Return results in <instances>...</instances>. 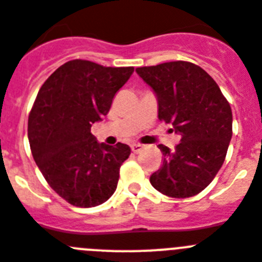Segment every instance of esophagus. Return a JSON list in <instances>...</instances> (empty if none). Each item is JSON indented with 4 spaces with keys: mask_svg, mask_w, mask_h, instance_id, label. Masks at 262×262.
Returning <instances> with one entry per match:
<instances>
[{
    "mask_svg": "<svg viewBox=\"0 0 262 262\" xmlns=\"http://www.w3.org/2000/svg\"><path fill=\"white\" fill-rule=\"evenodd\" d=\"M130 147H132V151H133L134 154H138V152L143 148V145H141V143H133Z\"/></svg>",
    "mask_w": 262,
    "mask_h": 262,
    "instance_id": "esophagus-1",
    "label": "esophagus"
}]
</instances>
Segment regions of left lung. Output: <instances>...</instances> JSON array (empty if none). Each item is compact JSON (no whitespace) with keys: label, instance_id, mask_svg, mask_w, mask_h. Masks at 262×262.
<instances>
[{"label":"left lung","instance_id":"obj_1","mask_svg":"<svg viewBox=\"0 0 262 262\" xmlns=\"http://www.w3.org/2000/svg\"><path fill=\"white\" fill-rule=\"evenodd\" d=\"M136 72L157 95L158 119L172 124L180 134L173 151L159 145L163 164L150 176V183L173 199L199 194L225 162L232 137L230 103L210 75L188 61L137 68Z\"/></svg>","mask_w":262,"mask_h":262}]
</instances>
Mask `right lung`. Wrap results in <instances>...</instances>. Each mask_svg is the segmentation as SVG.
<instances>
[{"instance_id": "right-lung-1", "label": "right lung", "mask_w": 262, "mask_h": 262, "mask_svg": "<svg viewBox=\"0 0 262 262\" xmlns=\"http://www.w3.org/2000/svg\"><path fill=\"white\" fill-rule=\"evenodd\" d=\"M133 72V67L72 60L52 73L37 93L28 115L32 157L49 187L73 206H98L116 190L130 147L99 143L91 126L108 114Z\"/></svg>"}]
</instances>
